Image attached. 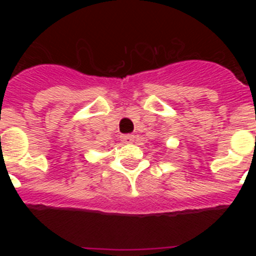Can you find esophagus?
I'll return each instance as SVG.
<instances>
[{
	"label": "esophagus",
	"mask_w": 256,
	"mask_h": 256,
	"mask_svg": "<svg viewBox=\"0 0 256 256\" xmlns=\"http://www.w3.org/2000/svg\"><path fill=\"white\" fill-rule=\"evenodd\" d=\"M120 138H122V140L124 143H131L132 140H134V134H122V136H120Z\"/></svg>",
	"instance_id": "34e87169"
}]
</instances>
